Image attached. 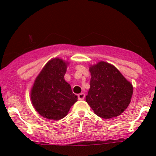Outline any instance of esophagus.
<instances>
[{"label":"esophagus","instance_id":"esophagus-1","mask_svg":"<svg viewBox=\"0 0 156 156\" xmlns=\"http://www.w3.org/2000/svg\"><path fill=\"white\" fill-rule=\"evenodd\" d=\"M78 100H80V101H82V100L84 99V98H85V94L84 93H80L78 95Z\"/></svg>","mask_w":156,"mask_h":156}]
</instances>
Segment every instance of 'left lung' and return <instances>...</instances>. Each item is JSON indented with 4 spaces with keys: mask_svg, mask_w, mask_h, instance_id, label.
Returning a JSON list of instances; mask_svg holds the SVG:
<instances>
[{
    "mask_svg": "<svg viewBox=\"0 0 156 156\" xmlns=\"http://www.w3.org/2000/svg\"><path fill=\"white\" fill-rule=\"evenodd\" d=\"M90 89L86 101L103 119L120 115L128 108L133 94V86L112 64L100 62L89 67Z\"/></svg>",
    "mask_w": 156,
    "mask_h": 156,
    "instance_id": "obj_1",
    "label": "left lung"
}]
</instances>
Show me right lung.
I'll list each match as a JSON object with an SVG mask.
<instances>
[{
  "label": "right lung",
  "mask_w": 156,
  "mask_h": 156,
  "mask_svg": "<svg viewBox=\"0 0 156 156\" xmlns=\"http://www.w3.org/2000/svg\"><path fill=\"white\" fill-rule=\"evenodd\" d=\"M67 62L55 58L48 62L36 78L31 91L32 104L41 116L58 120L65 117L78 101L64 80Z\"/></svg>",
  "instance_id": "obj_1"
}]
</instances>
